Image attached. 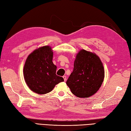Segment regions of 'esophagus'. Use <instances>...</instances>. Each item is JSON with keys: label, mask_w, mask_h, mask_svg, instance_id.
Returning <instances> with one entry per match:
<instances>
[{"label": "esophagus", "mask_w": 131, "mask_h": 131, "mask_svg": "<svg viewBox=\"0 0 131 131\" xmlns=\"http://www.w3.org/2000/svg\"><path fill=\"white\" fill-rule=\"evenodd\" d=\"M63 78H64V81L65 82L67 81V77L66 76V75H64L63 77Z\"/></svg>", "instance_id": "esophagus-1"}]
</instances>
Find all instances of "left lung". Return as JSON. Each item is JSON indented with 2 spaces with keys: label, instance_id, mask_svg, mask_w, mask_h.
<instances>
[{
  "label": "left lung",
  "instance_id": "left-lung-1",
  "mask_svg": "<svg viewBox=\"0 0 131 131\" xmlns=\"http://www.w3.org/2000/svg\"><path fill=\"white\" fill-rule=\"evenodd\" d=\"M104 77L103 66L100 58L82 49L76 56L73 71L66 83L75 96L88 98L98 91Z\"/></svg>",
  "mask_w": 131,
  "mask_h": 131
}]
</instances>
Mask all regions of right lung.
Returning <instances> with one entry per match:
<instances>
[{"label":"right lung","instance_id":"right-lung-1","mask_svg":"<svg viewBox=\"0 0 131 131\" xmlns=\"http://www.w3.org/2000/svg\"><path fill=\"white\" fill-rule=\"evenodd\" d=\"M53 52L49 46L40 47L30 54L24 67L25 82L34 92L44 94L49 93L59 83L62 77L56 74L57 67L52 62Z\"/></svg>","mask_w":131,"mask_h":131}]
</instances>
